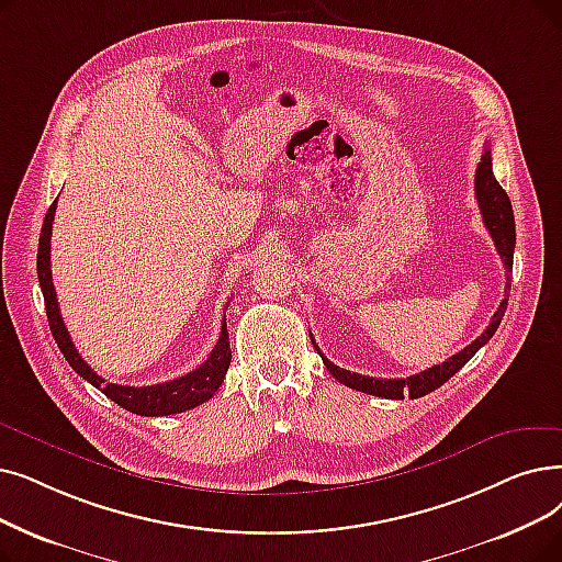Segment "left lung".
Masks as SVG:
<instances>
[{
	"label": "left lung",
	"mask_w": 562,
	"mask_h": 562,
	"mask_svg": "<svg viewBox=\"0 0 562 562\" xmlns=\"http://www.w3.org/2000/svg\"><path fill=\"white\" fill-rule=\"evenodd\" d=\"M475 198L480 204V213H482V221L484 227L490 229L492 238H494V246L507 268V282H505V296L512 286V257H515V243H517V234H515V213H512V204L507 192L501 188V183L494 177V169H492V151L484 149L482 160L475 169ZM507 310V299H503V303L498 305L496 314L492 316V324L486 326V330L471 341L469 347H463L459 353H454L452 358H448L441 364H434V368L420 372V374H413L406 379H374V376H364V374H356L349 372L345 368H337L333 364L322 351L316 347V341L312 339L314 349L319 351V356L324 358V364L328 368V372L339 381L345 383L353 390H360V393H368L374 397H383V400H404V397H423L431 390L441 387L450 376H454L463 364H467L484 345L490 341L496 333V328L501 326L503 314Z\"/></svg>",
	"instance_id": "obj_1"
}]
</instances>
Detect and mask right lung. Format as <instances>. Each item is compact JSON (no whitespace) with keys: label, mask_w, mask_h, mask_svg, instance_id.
Wrapping results in <instances>:
<instances>
[{"label":"right lung","mask_w":562,"mask_h":562,"mask_svg":"<svg viewBox=\"0 0 562 562\" xmlns=\"http://www.w3.org/2000/svg\"><path fill=\"white\" fill-rule=\"evenodd\" d=\"M55 211L57 202L47 209L45 221L41 227V238H38V282L43 291V301H45V314H47V324H50L53 337L57 341L59 351L68 360V364L76 370L82 379H87L93 387H99L105 397H110L114 404L121 408H126L131 413H137V416H172V413L190 411L194 406H200L209 402L217 387L223 385L225 374L229 370L232 362V349H229V333H227V322L223 319V330L221 337H217L215 347L211 356L200 364L198 370H192L190 374H183L175 381H165L158 385H119V383H108L103 376L95 374L85 358L78 353L76 345L70 341V335L61 322L59 314V303H57V291L53 284V271H50V236H53V221H55Z\"/></svg>","instance_id":"1"}]
</instances>
